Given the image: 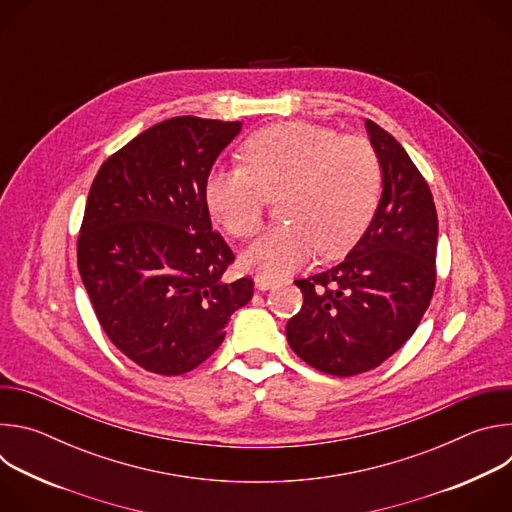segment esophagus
Returning <instances> with one entry per match:
<instances>
[{"instance_id": "obj_1", "label": "esophagus", "mask_w": 512, "mask_h": 512, "mask_svg": "<svg viewBox=\"0 0 512 512\" xmlns=\"http://www.w3.org/2000/svg\"><path fill=\"white\" fill-rule=\"evenodd\" d=\"M277 281L273 277H267V275H255V287L259 291H267L269 287H273Z\"/></svg>"}]
</instances>
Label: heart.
<instances>
[{"label":"heart","instance_id":"obj_1","mask_svg":"<svg viewBox=\"0 0 512 512\" xmlns=\"http://www.w3.org/2000/svg\"><path fill=\"white\" fill-rule=\"evenodd\" d=\"M245 166L208 174L204 202L214 221L237 239L253 237L267 198H279L281 221L259 237L243 263L267 277L322 257L346 253L369 229L379 206L383 172L371 143L340 137L306 121L269 125L243 143Z\"/></svg>","mask_w":512,"mask_h":512}]
</instances>
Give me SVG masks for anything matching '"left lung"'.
Segmentation results:
<instances>
[{
    "label": "left lung",
    "mask_w": 512,
    "mask_h": 512,
    "mask_svg": "<svg viewBox=\"0 0 512 512\" xmlns=\"http://www.w3.org/2000/svg\"><path fill=\"white\" fill-rule=\"evenodd\" d=\"M383 172L369 229L342 263L296 279L304 306L285 326L310 367L352 377L377 369L419 326L435 287L437 214L427 182L383 127L367 119Z\"/></svg>",
    "instance_id": "left-lung-1"
}]
</instances>
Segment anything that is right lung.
<instances>
[{
	"label": "right lung",
	"instance_id": "obj_1",
	"mask_svg": "<svg viewBox=\"0 0 512 512\" xmlns=\"http://www.w3.org/2000/svg\"><path fill=\"white\" fill-rule=\"evenodd\" d=\"M239 121L172 117L97 172L77 245L79 273L109 340L141 369L184 375L225 340L253 281L212 231L204 182Z\"/></svg>",
	"mask_w": 512,
	"mask_h": 512
}]
</instances>
